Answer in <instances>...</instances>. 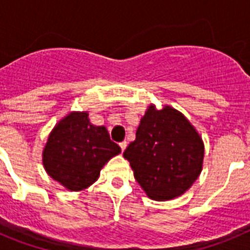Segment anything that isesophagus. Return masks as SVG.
Masks as SVG:
<instances>
[{
    "instance_id": "1",
    "label": "esophagus",
    "mask_w": 250,
    "mask_h": 250,
    "mask_svg": "<svg viewBox=\"0 0 250 250\" xmlns=\"http://www.w3.org/2000/svg\"><path fill=\"white\" fill-rule=\"evenodd\" d=\"M126 145H127V143H126V141H121L120 144H119V146L121 147V151H124V150L126 149Z\"/></svg>"
}]
</instances>
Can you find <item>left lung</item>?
Returning <instances> with one entry per match:
<instances>
[{
    "instance_id": "1",
    "label": "left lung",
    "mask_w": 250,
    "mask_h": 250,
    "mask_svg": "<svg viewBox=\"0 0 250 250\" xmlns=\"http://www.w3.org/2000/svg\"><path fill=\"white\" fill-rule=\"evenodd\" d=\"M134 176L149 198L170 200L191 187L203 167L204 144L182 112L150 106L124 151Z\"/></svg>"
}]
</instances>
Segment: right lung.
<instances>
[{
  "mask_svg": "<svg viewBox=\"0 0 250 250\" xmlns=\"http://www.w3.org/2000/svg\"><path fill=\"white\" fill-rule=\"evenodd\" d=\"M87 112H72L57 124L43 150L48 175L70 190L98 180L104 165L120 152L105 126L91 125Z\"/></svg>",
  "mask_w": 250,
  "mask_h": 250,
  "instance_id": "obj_1",
  "label": "right lung"
}]
</instances>
